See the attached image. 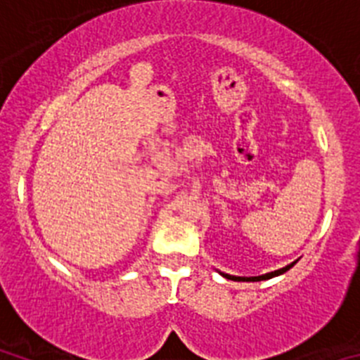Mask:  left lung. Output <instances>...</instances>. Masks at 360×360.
<instances>
[{
    "label": "left lung",
    "mask_w": 360,
    "mask_h": 360,
    "mask_svg": "<svg viewBox=\"0 0 360 360\" xmlns=\"http://www.w3.org/2000/svg\"><path fill=\"white\" fill-rule=\"evenodd\" d=\"M292 265H294V263H292ZM292 265L283 266V269L274 270V272H269V274H265V276H254V278H236V276H229V274H224V276L227 279H234V281H263V279H270V278H274V276H279V274H283V272H287Z\"/></svg>",
    "instance_id": "left-lung-1"
}]
</instances>
